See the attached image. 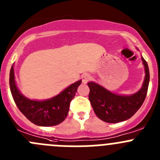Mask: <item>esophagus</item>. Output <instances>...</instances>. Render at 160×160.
Segmentation results:
<instances>
[{"label": "esophagus", "instance_id": "esophagus-1", "mask_svg": "<svg viewBox=\"0 0 160 160\" xmlns=\"http://www.w3.org/2000/svg\"><path fill=\"white\" fill-rule=\"evenodd\" d=\"M91 78H92V77H91L90 74H83L82 75V82L83 83H87L88 82H89L91 80Z\"/></svg>", "mask_w": 160, "mask_h": 160}]
</instances>
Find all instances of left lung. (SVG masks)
<instances>
[{
  "label": "left lung",
  "mask_w": 160,
  "mask_h": 160,
  "mask_svg": "<svg viewBox=\"0 0 160 160\" xmlns=\"http://www.w3.org/2000/svg\"><path fill=\"white\" fill-rule=\"evenodd\" d=\"M145 78L142 88L131 96H120L109 92L97 83L88 82L89 99L94 112L100 119L109 123H117L131 118L141 107L147 95L149 83V69L143 57Z\"/></svg>",
  "instance_id": "1"
}]
</instances>
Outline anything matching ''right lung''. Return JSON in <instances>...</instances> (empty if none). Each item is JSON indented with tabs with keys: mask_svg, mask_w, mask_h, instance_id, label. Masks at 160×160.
I'll use <instances>...</instances> for the list:
<instances>
[{
	"mask_svg": "<svg viewBox=\"0 0 160 160\" xmlns=\"http://www.w3.org/2000/svg\"><path fill=\"white\" fill-rule=\"evenodd\" d=\"M81 83L80 80L71 85L59 95L49 100L37 101L26 98L18 90L15 82L13 66H12L9 75L11 92L18 108L31 122L42 127L56 126L66 118L71 101Z\"/></svg>",
	"mask_w": 160,
	"mask_h": 160,
	"instance_id": "1",
	"label": "right lung"
}]
</instances>
